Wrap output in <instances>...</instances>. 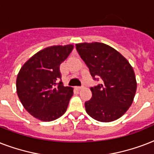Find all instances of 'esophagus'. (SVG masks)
I'll return each instance as SVG.
<instances>
[{
  "mask_svg": "<svg viewBox=\"0 0 154 154\" xmlns=\"http://www.w3.org/2000/svg\"><path fill=\"white\" fill-rule=\"evenodd\" d=\"M77 89H79V90H81V89H84V86H79V87H77Z\"/></svg>",
  "mask_w": 154,
  "mask_h": 154,
  "instance_id": "34e87169",
  "label": "esophagus"
}]
</instances>
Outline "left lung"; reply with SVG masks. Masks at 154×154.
<instances>
[{"mask_svg":"<svg viewBox=\"0 0 154 154\" xmlns=\"http://www.w3.org/2000/svg\"><path fill=\"white\" fill-rule=\"evenodd\" d=\"M78 53L94 79L101 84L90 88L92 97L85 101L88 114L101 122H110L124 115L134 101L137 81L134 69L116 49L100 42L76 44Z\"/></svg>","mask_w":154,"mask_h":154,"instance_id":"8db88e82","label":"left lung"}]
</instances>
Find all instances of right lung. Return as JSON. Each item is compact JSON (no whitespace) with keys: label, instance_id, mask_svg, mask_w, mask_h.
<instances>
[{"label":"right lung","instance_id":"right-lung-1","mask_svg":"<svg viewBox=\"0 0 154 154\" xmlns=\"http://www.w3.org/2000/svg\"><path fill=\"white\" fill-rule=\"evenodd\" d=\"M72 49L73 45L47 47L20 68L16 82L17 96L35 118L52 122L66 112L73 89L58 82L61 78L60 65Z\"/></svg>","mask_w":154,"mask_h":154}]
</instances>
